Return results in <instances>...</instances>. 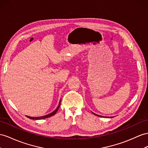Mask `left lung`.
Listing matches in <instances>:
<instances>
[{
	"label": "left lung",
	"mask_w": 148,
	"mask_h": 148,
	"mask_svg": "<svg viewBox=\"0 0 148 148\" xmlns=\"http://www.w3.org/2000/svg\"><path fill=\"white\" fill-rule=\"evenodd\" d=\"M92 114H94V115H96V116H99V117H104V116H100V115H98V114H95V113H94V112H92ZM109 117V118H111V117Z\"/></svg>",
	"instance_id": "left-lung-1"
}]
</instances>
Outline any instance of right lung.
Wrapping results in <instances>:
<instances>
[{"label":"right lung","mask_w":148,"mask_h":148,"mask_svg":"<svg viewBox=\"0 0 148 148\" xmlns=\"http://www.w3.org/2000/svg\"><path fill=\"white\" fill-rule=\"evenodd\" d=\"M60 101H61V99L59 101V106H58V108H57L55 110L52 112L50 114H48L47 115H45V116H40V117H31V116H27L28 118L31 119H34V120H40V119H45V118H47V117H49L51 116H54L55 114L57 112V111H58V110L59 109V107H60Z\"/></svg>","instance_id":"obj_1"}]
</instances>
